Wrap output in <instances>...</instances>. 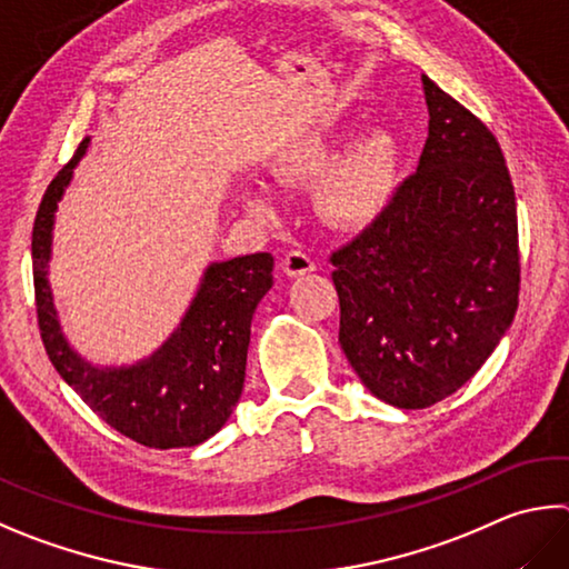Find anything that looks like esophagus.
Listing matches in <instances>:
<instances>
[{"label": "esophagus", "instance_id": "esophagus-1", "mask_svg": "<svg viewBox=\"0 0 569 569\" xmlns=\"http://www.w3.org/2000/svg\"><path fill=\"white\" fill-rule=\"evenodd\" d=\"M281 268H283L286 276L296 278V276H306V273L316 271V261L306 251H288L283 256Z\"/></svg>", "mask_w": 569, "mask_h": 569}]
</instances>
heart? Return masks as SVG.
<instances>
[{
	"mask_svg": "<svg viewBox=\"0 0 569 569\" xmlns=\"http://www.w3.org/2000/svg\"><path fill=\"white\" fill-rule=\"evenodd\" d=\"M333 139L308 137L286 147L273 161L278 179H311L313 206L320 219L336 229H363L390 206L400 179V143L388 127H368L338 151L330 162ZM246 211L268 219L273 216V196L263 186L243 189Z\"/></svg>",
	"mask_w": 569,
	"mask_h": 569,
	"instance_id": "b5f03b06",
	"label": "heart"
}]
</instances>
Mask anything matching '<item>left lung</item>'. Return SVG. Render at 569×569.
I'll return each instance as SVG.
<instances>
[{
    "instance_id": "1",
    "label": "left lung",
    "mask_w": 569,
    "mask_h": 569,
    "mask_svg": "<svg viewBox=\"0 0 569 569\" xmlns=\"http://www.w3.org/2000/svg\"><path fill=\"white\" fill-rule=\"evenodd\" d=\"M428 139L383 216L330 256L348 363L378 400L420 410L492 356L518 311V209L500 143L422 74Z\"/></svg>"
}]
</instances>
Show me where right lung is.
I'll return each instance as SVG.
<instances>
[{"label":"right lung","instance_id":"1","mask_svg":"<svg viewBox=\"0 0 569 569\" xmlns=\"http://www.w3.org/2000/svg\"><path fill=\"white\" fill-rule=\"evenodd\" d=\"M79 143L39 203L32 233L37 318L47 356L77 396L121 436L147 448H193L231 418L246 380L256 306L273 286V256L251 253L206 266L181 323L133 366H94L64 336L49 286L54 213L89 149Z\"/></svg>","mask_w":569,"mask_h":569}]
</instances>
